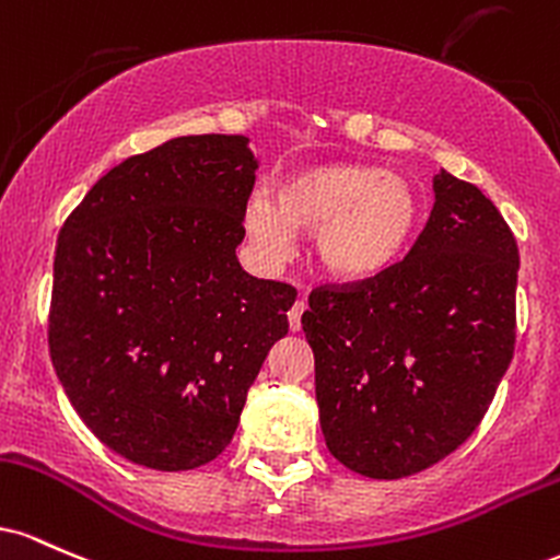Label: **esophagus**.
Returning <instances> with one entry per match:
<instances>
[{
    "instance_id": "1",
    "label": "esophagus",
    "mask_w": 560,
    "mask_h": 560,
    "mask_svg": "<svg viewBox=\"0 0 560 560\" xmlns=\"http://www.w3.org/2000/svg\"><path fill=\"white\" fill-rule=\"evenodd\" d=\"M304 312H306V301L304 299H299L296 304L288 310V325H291L293 332L301 330V314H304Z\"/></svg>"
}]
</instances>
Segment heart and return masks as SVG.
Listing matches in <instances>:
<instances>
[{
  "instance_id": "obj_1",
  "label": "heart",
  "mask_w": 560,
  "mask_h": 560,
  "mask_svg": "<svg viewBox=\"0 0 560 560\" xmlns=\"http://www.w3.org/2000/svg\"><path fill=\"white\" fill-rule=\"evenodd\" d=\"M420 224L416 187L401 174L360 163L301 168L275 182L272 198L256 196L243 228L261 259L293 254V228L314 232L319 261L341 278H370L397 264Z\"/></svg>"
}]
</instances>
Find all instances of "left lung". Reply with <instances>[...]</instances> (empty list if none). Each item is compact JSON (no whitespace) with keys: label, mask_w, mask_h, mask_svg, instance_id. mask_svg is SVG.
I'll use <instances>...</instances> for the list:
<instances>
[{"label":"left lung","mask_w":560,"mask_h":560,"mask_svg":"<svg viewBox=\"0 0 560 560\" xmlns=\"http://www.w3.org/2000/svg\"><path fill=\"white\" fill-rule=\"evenodd\" d=\"M405 259L310 293L319 425L368 479L431 468L479 429L516 347L518 246L476 185L442 172Z\"/></svg>","instance_id":"left-lung-1"}]
</instances>
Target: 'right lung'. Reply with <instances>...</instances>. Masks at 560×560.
<instances>
[{
	"instance_id": "add662e5",
	"label": "right lung",
	"mask_w": 560,
	"mask_h": 560,
	"mask_svg": "<svg viewBox=\"0 0 560 560\" xmlns=\"http://www.w3.org/2000/svg\"><path fill=\"white\" fill-rule=\"evenodd\" d=\"M254 182L248 137H177L113 166L60 228L49 357L86 429L137 466L222 455L288 332L296 288L235 256Z\"/></svg>"
}]
</instances>
